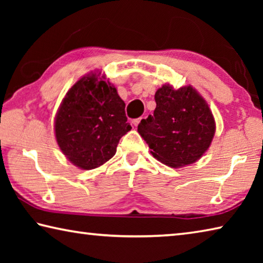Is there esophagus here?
Instances as JSON below:
<instances>
[{"instance_id": "34e87169", "label": "esophagus", "mask_w": 263, "mask_h": 263, "mask_svg": "<svg viewBox=\"0 0 263 263\" xmlns=\"http://www.w3.org/2000/svg\"><path fill=\"white\" fill-rule=\"evenodd\" d=\"M140 121H141V118H137V119H133V121H132V124H133V125H135V126H137V125H138V124H139V123H140Z\"/></svg>"}]
</instances>
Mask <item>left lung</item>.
Segmentation results:
<instances>
[{"label": "left lung", "instance_id": "8db88e82", "mask_svg": "<svg viewBox=\"0 0 263 263\" xmlns=\"http://www.w3.org/2000/svg\"><path fill=\"white\" fill-rule=\"evenodd\" d=\"M154 99V114L138 125L153 157L173 168L201 159L216 132L206 101L191 86L174 89L169 83L158 89Z\"/></svg>", "mask_w": 263, "mask_h": 263}]
</instances>
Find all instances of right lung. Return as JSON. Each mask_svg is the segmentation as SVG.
<instances>
[{
	"label": "right lung",
	"instance_id": "1",
	"mask_svg": "<svg viewBox=\"0 0 263 263\" xmlns=\"http://www.w3.org/2000/svg\"><path fill=\"white\" fill-rule=\"evenodd\" d=\"M100 74L84 75L69 89L54 121L61 152L84 171L109 161L119 139L131 130L125 103L114 84Z\"/></svg>",
	"mask_w": 263,
	"mask_h": 263
}]
</instances>
